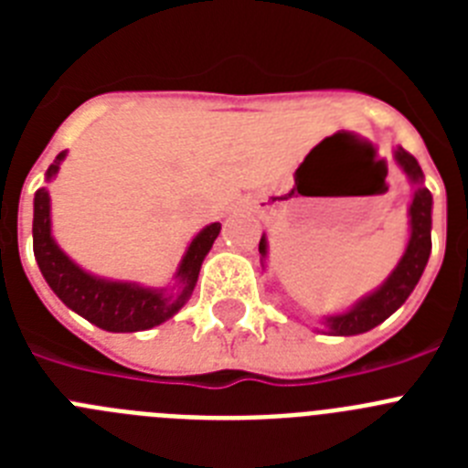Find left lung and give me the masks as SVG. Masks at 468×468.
<instances>
[{"mask_svg": "<svg viewBox=\"0 0 468 468\" xmlns=\"http://www.w3.org/2000/svg\"><path fill=\"white\" fill-rule=\"evenodd\" d=\"M394 159L400 171L405 173V177L410 180L412 187H415L412 189L410 208H408V218H410L408 246H405L394 271L384 279L382 285H378L373 292H367L361 300L354 302L346 312L324 316L321 324L325 325V333L330 335H345V337L346 335H361L387 321L415 291L417 281L424 274V267H427L429 255H431L433 197L424 187V173H421L415 156L408 154L403 147H396ZM260 255H262L264 267V260H267V237L264 234L260 239Z\"/></svg>", "mask_w": 468, "mask_h": 468, "instance_id": "1", "label": "left lung"}]
</instances>
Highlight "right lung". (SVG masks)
Instances as JSON below:
<instances>
[{"instance_id":"right-lung-1","label":"right lung","mask_w":468,"mask_h":468,"mask_svg":"<svg viewBox=\"0 0 468 468\" xmlns=\"http://www.w3.org/2000/svg\"><path fill=\"white\" fill-rule=\"evenodd\" d=\"M68 156V150L53 159L47 171V183L60 171V164ZM220 222H210L189 241L183 260L173 274V288H150L135 281H114L105 276H95L81 270L80 264L69 260L58 246L51 234V197L47 187H39L35 194V218H32V248L39 264L41 276L51 285V291L63 300L65 307L84 316L98 328L107 333H138L161 325L176 316L192 297L194 285L206 255L213 248V241L220 234Z\"/></svg>"}]
</instances>
